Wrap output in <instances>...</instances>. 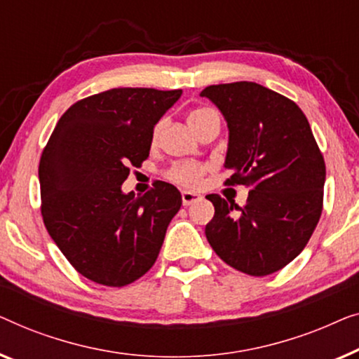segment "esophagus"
<instances>
[{"instance_id": "obj_1", "label": "esophagus", "mask_w": 359, "mask_h": 359, "mask_svg": "<svg viewBox=\"0 0 359 359\" xmlns=\"http://www.w3.org/2000/svg\"><path fill=\"white\" fill-rule=\"evenodd\" d=\"M201 196L200 194H196V191H190V190H184L182 191V203H184L185 206H189L194 203V201L200 200Z\"/></svg>"}]
</instances>
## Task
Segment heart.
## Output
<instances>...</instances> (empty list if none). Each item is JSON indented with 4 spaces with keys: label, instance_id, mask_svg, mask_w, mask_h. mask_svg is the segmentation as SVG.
Segmentation results:
<instances>
[{
    "label": "heart",
    "instance_id": "1",
    "mask_svg": "<svg viewBox=\"0 0 359 359\" xmlns=\"http://www.w3.org/2000/svg\"><path fill=\"white\" fill-rule=\"evenodd\" d=\"M205 112H208L206 109H198V110H194V112L190 114L189 117V123L194 122L195 118H198L200 115H203ZM161 131V123L156 125V128L153 131V138L156 140L158 138ZM206 168L201 164H196V163H184V164H175L172 169L168 172V177L169 180H172L174 184H179L182 187H187V189H194V187H198L201 179H203V174H205Z\"/></svg>",
    "mask_w": 359,
    "mask_h": 359
}]
</instances>
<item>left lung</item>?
Here are the masks:
<instances>
[{
	"mask_svg": "<svg viewBox=\"0 0 359 359\" xmlns=\"http://www.w3.org/2000/svg\"><path fill=\"white\" fill-rule=\"evenodd\" d=\"M200 95L228 123V182L252 189L244 206L206 195L215 205L206 239L232 269L275 273L301 254L322 213L325 163L311 125L292 100L249 81L208 86Z\"/></svg>",
	"mask_w": 359,
	"mask_h": 359,
	"instance_id": "obj_1",
	"label": "left lung"
}]
</instances>
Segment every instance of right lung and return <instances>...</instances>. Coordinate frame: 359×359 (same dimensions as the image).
<instances>
[{
	"label": "right lung",
	"instance_id": "right-lung-1",
	"mask_svg": "<svg viewBox=\"0 0 359 359\" xmlns=\"http://www.w3.org/2000/svg\"><path fill=\"white\" fill-rule=\"evenodd\" d=\"M182 89L118 88L73 104L58 120L39 165L48 234L86 278L125 286L158 259L182 195L156 182L136 196L122 184L149 156L154 125Z\"/></svg>",
	"mask_w": 359,
	"mask_h": 359
}]
</instances>
